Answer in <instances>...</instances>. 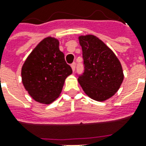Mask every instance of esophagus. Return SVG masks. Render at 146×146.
<instances>
[{
	"instance_id": "1",
	"label": "esophagus",
	"mask_w": 146,
	"mask_h": 146,
	"mask_svg": "<svg viewBox=\"0 0 146 146\" xmlns=\"http://www.w3.org/2000/svg\"><path fill=\"white\" fill-rule=\"evenodd\" d=\"M71 68H72V70H73V71L75 70V68H76V63H75V62H73V63L71 64Z\"/></svg>"
}]
</instances>
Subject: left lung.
I'll return each instance as SVG.
<instances>
[{
	"mask_svg": "<svg viewBox=\"0 0 146 146\" xmlns=\"http://www.w3.org/2000/svg\"><path fill=\"white\" fill-rule=\"evenodd\" d=\"M84 73L78 82L88 97L104 102L113 97L121 86L123 72L120 62L111 49L96 36H79Z\"/></svg>",
	"mask_w": 146,
	"mask_h": 146,
	"instance_id": "obj_1",
	"label": "left lung"
}]
</instances>
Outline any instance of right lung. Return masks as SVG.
Returning <instances> with one entry per match:
<instances>
[{
	"label": "right lung",
	"mask_w": 146,
	"mask_h": 146,
	"mask_svg": "<svg viewBox=\"0 0 146 146\" xmlns=\"http://www.w3.org/2000/svg\"><path fill=\"white\" fill-rule=\"evenodd\" d=\"M73 73L59 50V40L43 39L31 51L22 67V82L33 100L48 105L60 95L64 83Z\"/></svg>",
	"instance_id": "right-lung-1"
}]
</instances>
